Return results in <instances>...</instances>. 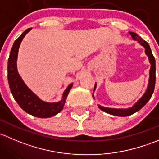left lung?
<instances>
[{
  "instance_id": "8db88e82",
  "label": "left lung",
  "mask_w": 159,
  "mask_h": 159,
  "mask_svg": "<svg viewBox=\"0 0 159 159\" xmlns=\"http://www.w3.org/2000/svg\"><path fill=\"white\" fill-rule=\"evenodd\" d=\"M129 34H130L131 37H132V38L134 40H137L141 45L143 46V47H145V53H146V55L148 56V60H149L150 63H151V68H150L149 71V81H148V88H147L146 91L144 93L143 96L135 102V104L133 106L129 108V109H112V108H106L102 107V106H98L101 110L104 111V112H107V113L111 114V115L113 116H123V117L124 116H129L130 115H132V114H134L135 112H138L139 110H140V109L148 102V100L151 99L152 96L155 85V60L152 53V50L149 45H148V43H147L145 40H144L142 37H139V35H137L135 33L129 32ZM96 83L95 84L94 90L95 88H96Z\"/></svg>"
}]
</instances>
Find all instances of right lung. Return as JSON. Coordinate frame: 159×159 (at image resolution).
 <instances>
[{
	"mask_svg": "<svg viewBox=\"0 0 159 159\" xmlns=\"http://www.w3.org/2000/svg\"><path fill=\"white\" fill-rule=\"evenodd\" d=\"M31 29H27L13 44L7 63L8 83L14 99L23 110L36 117L50 118L63 110L73 83L69 85L63 93L62 99L57 102H43L26 86L17 72V59L21 41Z\"/></svg>",
	"mask_w": 159,
	"mask_h": 159,
	"instance_id": "right-lung-1",
	"label": "right lung"
}]
</instances>
